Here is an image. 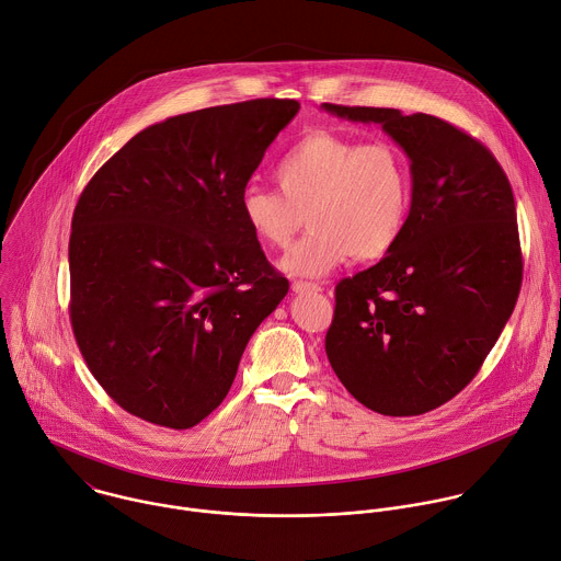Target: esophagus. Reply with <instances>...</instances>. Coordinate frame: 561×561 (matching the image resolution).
<instances>
[{
	"mask_svg": "<svg viewBox=\"0 0 561 561\" xmlns=\"http://www.w3.org/2000/svg\"><path fill=\"white\" fill-rule=\"evenodd\" d=\"M293 290L297 295H304V293H321V286L319 284H312V282H295L293 284Z\"/></svg>",
	"mask_w": 561,
	"mask_h": 561,
	"instance_id": "34e87169",
	"label": "esophagus"
}]
</instances>
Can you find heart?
I'll return each mask as SVG.
<instances>
[{
	"label": "heart",
	"instance_id": "obj_1",
	"mask_svg": "<svg viewBox=\"0 0 561 561\" xmlns=\"http://www.w3.org/2000/svg\"><path fill=\"white\" fill-rule=\"evenodd\" d=\"M279 192L247 186L240 211L271 249H288L308 222L312 231L282 260L290 275L321 277L356 260L388 255L412 207V169L401 147L363 142L330 129L299 138L275 164Z\"/></svg>",
	"mask_w": 561,
	"mask_h": 561
}]
</instances>
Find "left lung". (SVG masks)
I'll return each instance as SVG.
<instances>
[{"instance_id": "8db88e82", "label": "left lung", "mask_w": 561, "mask_h": 561, "mask_svg": "<svg viewBox=\"0 0 561 561\" xmlns=\"http://www.w3.org/2000/svg\"><path fill=\"white\" fill-rule=\"evenodd\" d=\"M379 123L408 153L412 207L397 247L334 290L325 354L367 410L419 416L478 375L522 286L511 182L493 153L430 114L321 105Z\"/></svg>"}]
</instances>
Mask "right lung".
<instances>
[{"instance_id":"right-lung-1","label":"right lung","mask_w":561,"mask_h":561,"mask_svg":"<svg viewBox=\"0 0 561 561\" xmlns=\"http://www.w3.org/2000/svg\"><path fill=\"white\" fill-rule=\"evenodd\" d=\"M297 112L293 99H253L171 116L88 182L72 216L70 321L125 412L169 430L198 425L286 297L240 196Z\"/></svg>"}]
</instances>
